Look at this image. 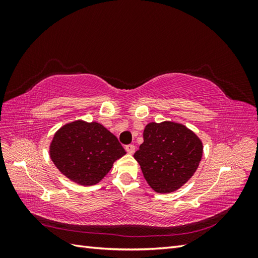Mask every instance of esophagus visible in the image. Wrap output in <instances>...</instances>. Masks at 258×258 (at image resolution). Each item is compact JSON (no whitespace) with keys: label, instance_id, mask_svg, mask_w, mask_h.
<instances>
[{"label":"esophagus","instance_id":"34e87169","mask_svg":"<svg viewBox=\"0 0 258 258\" xmlns=\"http://www.w3.org/2000/svg\"><path fill=\"white\" fill-rule=\"evenodd\" d=\"M126 151L128 152V154L132 155V154H134V153L136 152V146H135V145H132V144L127 145V146H126Z\"/></svg>","mask_w":258,"mask_h":258}]
</instances>
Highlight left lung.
Returning a JSON list of instances; mask_svg holds the SVG:
<instances>
[{
  "mask_svg": "<svg viewBox=\"0 0 258 258\" xmlns=\"http://www.w3.org/2000/svg\"><path fill=\"white\" fill-rule=\"evenodd\" d=\"M143 139L134 156L156 192H173L189 181L204 153L201 140L194 131L170 120L150 122Z\"/></svg>",
  "mask_w": 258,
  "mask_h": 258,
  "instance_id": "1",
  "label": "left lung"
}]
</instances>
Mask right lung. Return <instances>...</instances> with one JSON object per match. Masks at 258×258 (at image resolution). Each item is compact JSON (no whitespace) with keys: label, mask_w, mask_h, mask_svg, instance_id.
Segmentation results:
<instances>
[{"label":"right lung","mask_w":258,"mask_h":258,"mask_svg":"<svg viewBox=\"0 0 258 258\" xmlns=\"http://www.w3.org/2000/svg\"><path fill=\"white\" fill-rule=\"evenodd\" d=\"M123 155V147L103 124L82 119L63 124L49 145L54 166L82 186L98 184Z\"/></svg>","instance_id":"obj_1"}]
</instances>
